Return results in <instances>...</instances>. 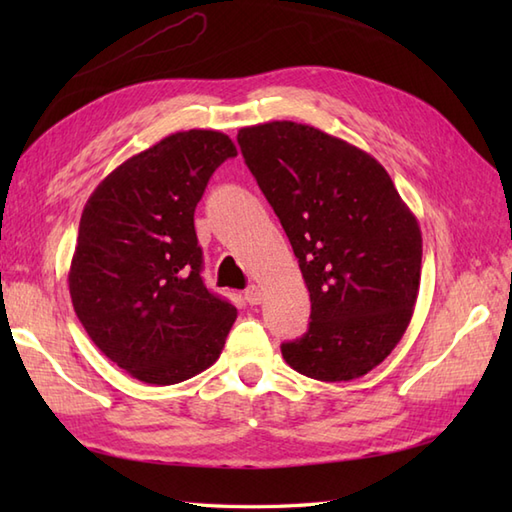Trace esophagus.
<instances>
[{
	"instance_id": "34e87169",
	"label": "esophagus",
	"mask_w": 512,
	"mask_h": 512,
	"mask_svg": "<svg viewBox=\"0 0 512 512\" xmlns=\"http://www.w3.org/2000/svg\"><path fill=\"white\" fill-rule=\"evenodd\" d=\"M244 299L250 303V306H257V303H262V299H264V292H262V288L259 286H248L246 288V292H244Z\"/></svg>"
}]
</instances>
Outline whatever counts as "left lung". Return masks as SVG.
<instances>
[{
    "label": "left lung",
    "mask_w": 512,
    "mask_h": 512,
    "mask_svg": "<svg viewBox=\"0 0 512 512\" xmlns=\"http://www.w3.org/2000/svg\"><path fill=\"white\" fill-rule=\"evenodd\" d=\"M237 143L310 292V328L281 354L299 374L325 383L365 376L398 345L416 306V215L376 158L317 127H242Z\"/></svg>",
    "instance_id": "1"
}]
</instances>
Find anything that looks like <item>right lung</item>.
Wrapping results in <instances>:
<instances>
[{
    "label": "right lung",
    "mask_w": 512,
    "mask_h": 512,
    "mask_svg": "<svg viewBox=\"0 0 512 512\" xmlns=\"http://www.w3.org/2000/svg\"><path fill=\"white\" fill-rule=\"evenodd\" d=\"M237 156L213 129L178 132L116 167L85 204L68 284L94 345L129 376L176 385L211 367L235 323L204 286L193 213Z\"/></svg>",
    "instance_id": "add662e5"
}]
</instances>
